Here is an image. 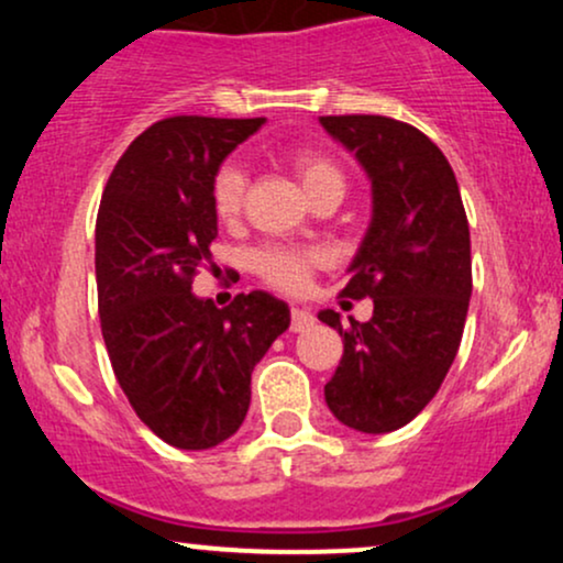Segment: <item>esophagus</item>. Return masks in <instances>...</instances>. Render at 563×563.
<instances>
[{
	"label": "esophagus",
	"mask_w": 563,
	"mask_h": 563,
	"mask_svg": "<svg viewBox=\"0 0 563 563\" xmlns=\"http://www.w3.org/2000/svg\"><path fill=\"white\" fill-rule=\"evenodd\" d=\"M313 321H316L313 313H310V310H306V308L292 306V310H289V329H292L295 334L306 332V329L313 327Z\"/></svg>",
	"instance_id": "obj_1"
}]
</instances>
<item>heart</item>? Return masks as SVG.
Masks as SVG:
<instances>
[{
  "label": "heart",
  "mask_w": 563,
  "mask_h": 563,
  "mask_svg": "<svg viewBox=\"0 0 563 563\" xmlns=\"http://www.w3.org/2000/svg\"><path fill=\"white\" fill-rule=\"evenodd\" d=\"M287 161L295 176L300 178L302 189L308 191V197H316L319 191L332 187L345 189V176H342L340 165L319 150H292ZM244 189H247V178H244L240 165L227 163L216 170L213 184H210V205H213L218 221L234 223L242 216ZM321 261L323 257L319 250L266 244V247L255 250L250 255V268L268 287L282 289V292H302L308 287L310 274L321 266Z\"/></svg>",
  "instance_id": "1"
}]
</instances>
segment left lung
<instances>
[{"mask_svg": "<svg viewBox=\"0 0 563 563\" xmlns=\"http://www.w3.org/2000/svg\"><path fill=\"white\" fill-rule=\"evenodd\" d=\"M355 152L374 187V218L340 297H372V321L321 310L345 342L323 387L342 424L393 432L438 395L464 336L472 242L459 181L442 150L411 123L385 115H321Z\"/></svg>", "mask_w": 563, "mask_h": 563, "instance_id": "8db88e82", "label": "left lung"}]
</instances>
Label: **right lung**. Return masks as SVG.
Listing matches in <instances>:
<instances>
[{"mask_svg": "<svg viewBox=\"0 0 563 563\" xmlns=\"http://www.w3.org/2000/svg\"><path fill=\"white\" fill-rule=\"evenodd\" d=\"M266 118L174 115L142 131L102 191L95 234L97 308L112 372L139 419L181 451L229 440L250 408V376L289 327L287 302L191 295L213 263L218 165Z\"/></svg>", "mask_w": 563, "mask_h": 563, "instance_id": "add662e5", "label": "right lung"}]
</instances>
